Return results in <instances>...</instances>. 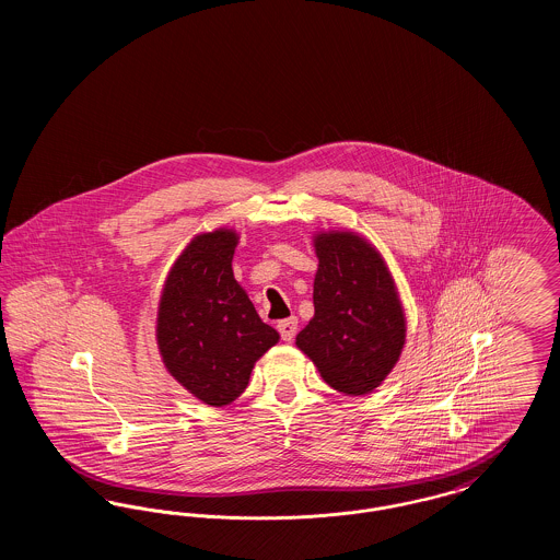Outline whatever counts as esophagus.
Segmentation results:
<instances>
[{
	"instance_id": "34e87169",
	"label": "esophagus",
	"mask_w": 560,
	"mask_h": 560,
	"mask_svg": "<svg viewBox=\"0 0 560 560\" xmlns=\"http://www.w3.org/2000/svg\"><path fill=\"white\" fill-rule=\"evenodd\" d=\"M277 329H279V334H281V338L285 342H292L293 336L298 331V319L295 317H288V319L279 320Z\"/></svg>"
}]
</instances>
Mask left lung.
<instances>
[{
	"label": "left lung",
	"instance_id": "8db88e82",
	"mask_svg": "<svg viewBox=\"0 0 560 560\" xmlns=\"http://www.w3.org/2000/svg\"><path fill=\"white\" fill-rule=\"evenodd\" d=\"M315 315L295 336L338 393H373L399 363L407 319L395 277L372 241L354 231H317Z\"/></svg>",
	"mask_w": 560,
	"mask_h": 560
}]
</instances>
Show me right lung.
I'll return each mask as SVG.
<instances>
[{"label":"right lung","instance_id":"right-lung-1","mask_svg":"<svg viewBox=\"0 0 560 560\" xmlns=\"http://www.w3.org/2000/svg\"><path fill=\"white\" fill-rule=\"evenodd\" d=\"M237 229L197 233L170 268L155 338L167 373L195 399L224 407L249 384L256 361L279 342L233 275Z\"/></svg>","mask_w":560,"mask_h":560}]
</instances>
